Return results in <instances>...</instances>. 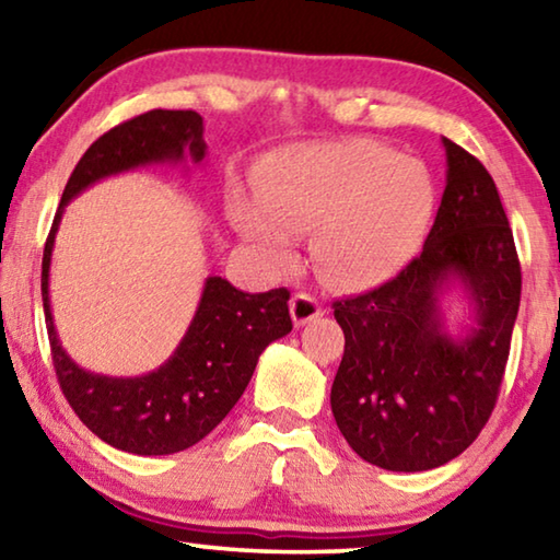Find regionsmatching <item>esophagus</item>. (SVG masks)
Instances as JSON below:
<instances>
[{
	"instance_id": "1",
	"label": "esophagus",
	"mask_w": 560,
	"mask_h": 560,
	"mask_svg": "<svg viewBox=\"0 0 560 560\" xmlns=\"http://www.w3.org/2000/svg\"><path fill=\"white\" fill-rule=\"evenodd\" d=\"M320 314H324V308H320V303L311 296V293H296V296L291 299V318L296 326H306Z\"/></svg>"
}]
</instances>
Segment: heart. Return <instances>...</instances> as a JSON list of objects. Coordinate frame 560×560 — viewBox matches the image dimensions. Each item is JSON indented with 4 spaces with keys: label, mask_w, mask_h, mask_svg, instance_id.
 Wrapping results in <instances>:
<instances>
[{
    "label": "heart",
    "mask_w": 560,
    "mask_h": 560,
    "mask_svg": "<svg viewBox=\"0 0 560 560\" xmlns=\"http://www.w3.org/2000/svg\"><path fill=\"white\" fill-rule=\"evenodd\" d=\"M257 200L234 205V226L271 261L308 230L316 269L365 289L390 279L430 232L438 189L428 170L371 140L301 143L269 155L254 177Z\"/></svg>",
    "instance_id": "heart-1"
}]
</instances>
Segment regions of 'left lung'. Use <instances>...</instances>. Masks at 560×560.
Listing matches in <instances>:
<instances>
[{"instance_id":"left-lung-1","label":"left lung","mask_w":560,"mask_h":560,"mask_svg":"<svg viewBox=\"0 0 560 560\" xmlns=\"http://www.w3.org/2000/svg\"><path fill=\"white\" fill-rule=\"evenodd\" d=\"M447 185L422 246L393 281L336 301L343 328L330 410L358 457L387 471L442 467L497 405L521 301L514 234L487 167L442 138ZM459 288L472 324L452 335L441 301Z\"/></svg>"}]
</instances>
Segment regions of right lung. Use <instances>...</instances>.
Returning <instances> with one entry per match:
<instances>
[{
    "label": "right lung",
    "mask_w": 560,
    "mask_h": 560,
    "mask_svg": "<svg viewBox=\"0 0 560 560\" xmlns=\"http://www.w3.org/2000/svg\"><path fill=\"white\" fill-rule=\"evenodd\" d=\"M205 122L195 110H150L120 122L93 143L66 183L42 261V299L54 368L81 422L110 447L160 457L183 452L220 424L249 385L264 348L291 334L287 289L244 293L222 277H207L183 340L163 365L145 375L91 373L66 353L49 299L51 252L66 205L83 189L150 165H200Z\"/></svg>",
    "instance_id": "1"
}]
</instances>
